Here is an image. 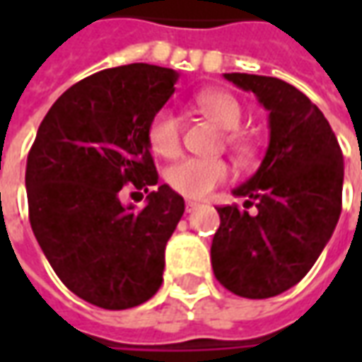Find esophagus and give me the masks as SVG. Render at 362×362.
I'll use <instances>...</instances> for the list:
<instances>
[{"label": "esophagus", "mask_w": 362, "mask_h": 362, "mask_svg": "<svg viewBox=\"0 0 362 362\" xmlns=\"http://www.w3.org/2000/svg\"><path fill=\"white\" fill-rule=\"evenodd\" d=\"M197 207H199V204H197V202H192V199H188V202H186V211L188 213H194Z\"/></svg>", "instance_id": "1"}]
</instances>
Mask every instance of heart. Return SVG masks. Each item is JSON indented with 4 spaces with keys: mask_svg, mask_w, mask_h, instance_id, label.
Segmentation results:
<instances>
[{
    "mask_svg": "<svg viewBox=\"0 0 362 362\" xmlns=\"http://www.w3.org/2000/svg\"><path fill=\"white\" fill-rule=\"evenodd\" d=\"M197 110L205 114L207 118L215 122L225 132H235L243 122V108L240 103L227 90H204L196 96ZM147 139L151 149L163 155L173 157L180 149V124L173 110H158L149 122L147 127ZM236 149L240 153H250V145L236 137L235 134L228 135ZM228 166L221 158H182L166 170V182L170 188L186 197H205L213 188L227 180Z\"/></svg>",
    "mask_w": 362,
    "mask_h": 362,
    "instance_id": "heart-1",
    "label": "heart"
}]
</instances>
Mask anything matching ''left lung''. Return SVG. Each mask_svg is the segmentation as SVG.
Listing matches in <instances>:
<instances>
[{
  "instance_id": "obj_1",
  "label": "left lung",
  "mask_w": 362,
  "mask_h": 362,
  "mask_svg": "<svg viewBox=\"0 0 362 362\" xmlns=\"http://www.w3.org/2000/svg\"><path fill=\"white\" fill-rule=\"evenodd\" d=\"M269 112L266 157L233 189L246 197L217 207L211 266L221 285L244 298H269L296 285L332 238L341 213L343 155L329 122L300 90L277 77L225 74Z\"/></svg>"
}]
</instances>
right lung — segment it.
Returning <instances> with one entry per match:
<instances>
[{"mask_svg":"<svg viewBox=\"0 0 362 362\" xmlns=\"http://www.w3.org/2000/svg\"><path fill=\"white\" fill-rule=\"evenodd\" d=\"M178 74L149 64L103 69L52 104L27 158L28 219L62 283L106 310L139 306L163 283L165 248L184 197L157 186L147 127ZM149 193L143 210L119 199ZM136 193V192H134Z\"/></svg>","mask_w":362,"mask_h":362,"instance_id":"obj_1","label":"right lung"}]
</instances>
